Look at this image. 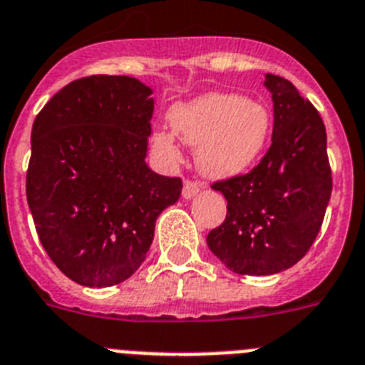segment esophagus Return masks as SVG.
<instances>
[{
	"mask_svg": "<svg viewBox=\"0 0 365 365\" xmlns=\"http://www.w3.org/2000/svg\"><path fill=\"white\" fill-rule=\"evenodd\" d=\"M198 191H200V182H196V180H185V183H183V196H185V198H192Z\"/></svg>",
	"mask_w": 365,
	"mask_h": 365,
	"instance_id": "34e87169",
	"label": "esophagus"
}]
</instances>
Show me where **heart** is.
<instances>
[{
	"label": "heart",
	"mask_w": 365,
	"mask_h": 365,
	"mask_svg": "<svg viewBox=\"0 0 365 365\" xmlns=\"http://www.w3.org/2000/svg\"><path fill=\"white\" fill-rule=\"evenodd\" d=\"M173 130L196 148V163L211 178L242 174L261 156L272 128L268 108L239 93L202 95L170 113ZM158 147L178 158L173 135L158 132Z\"/></svg>",
	"instance_id": "obj_1"
}]
</instances>
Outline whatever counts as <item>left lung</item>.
I'll use <instances>...</instances> for the list:
<instances>
[{"label":"left lung","mask_w":365,"mask_h":365,"mask_svg":"<svg viewBox=\"0 0 365 365\" xmlns=\"http://www.w3.org/2000/svg\"><path fill=\"white\" fill-rule=\"evenodd\" d=\"M274 99L272 145L248 173L211 183L227 200L209 250L240 275H270L305 257L332 192L327 132L290 81L266 75Z\"/></svg>","instance_id":"1"}]
</instances>
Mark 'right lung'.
<instances>
[{"mask_svg":"<svg viewBox=\"0 0 365 365\" xmlns=\"http://www.w3.org/2000/svg\"><path fill=\"white\" fill-rule=\"evenodd\" d=\"M132 77L69 82L31 132L27 202L43 250L82 287L123 283L145 261L154 224L182 178L145 163L154 101Z\"/></svg>","mask_w":365,"mask_h":365,"instance_id":"1","label":"right lung"}]
</instances>
